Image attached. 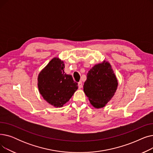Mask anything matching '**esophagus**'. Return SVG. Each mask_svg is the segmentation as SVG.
Segmentation results:
<instances>
[{"instance_id":"esophagus-1","label":"esophagus","mask_w":153,"mask_h":153,"mask_svg":"<svg viewBox=\"0 0 153 153\" xmlns=\"http://www.w3.org/2000/svg\"><path fill=\"white\" fill-rule=\"evenodd\" d=\"M78 87H79V89H81L82 87V82L81 81H80L78 82Z\"/></svg>"}]
</instances>
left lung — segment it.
Listing matches in <instances>:
<instances>
[{
  "mask_svg": "<svg viewBox=\"0 0 153 153\" xmlns=\"http://www.w3.org/2000/svg\"><path fill=\"white\" fill-rule=\"evenodd\" d=\"M118 82L110 64L104 61L94 66L87 74L84 91L97 108L105 106L114 95Z\"/></svg>",
  "mask_w": 153,
  "mask_h": 153,
  "instance_id": "obj_1",
  "label": "left lung"
}]
</instances>
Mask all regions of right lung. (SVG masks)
Listing matches in <instances>:
<instances>
[{
  "label": "right lung",
  "instance_id": "right-lung-1",
  "mask_svg": "<svg viewBox=\"0 0 153 153\" xmlns=\"http://www.w3.org/2000/svg\"><path fill=\"white\" fill-rule=\"evenodd\" d=\"M64 64L53 58L40 72L38 89L43 99L56 107H62L77 89V83L71 75L64 73Z\"/></svg>",
  "mask_w": 153,
  "mask_h": 153
}]
</instances>
